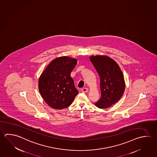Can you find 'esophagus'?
Instances as JSON below:
<instances>
[{
    "label": "esophagus",
    "mask_w": 157,
    "mask_h": 157,
    "mask_svg": "<svg viewBox=\"0 0 157 157\" xmlns=\"http://www.w3.org/2000/svg\"><path fill=\"white\" fill-rule=\"evenodd\" d=\"M81 91L83 92V93H85V92H87L88 91V89H87V88H82V89H81Z\"/></svg>",
    "instance_id": "1"
}]
</instances>
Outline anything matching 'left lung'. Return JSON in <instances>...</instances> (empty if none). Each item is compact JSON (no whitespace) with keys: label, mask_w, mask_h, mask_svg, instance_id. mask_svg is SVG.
Here are the masks:
<instances>
[{"label":"left lung","mask_w":157,"mask_h":157,"mask_svg":"<svg viewBox=\"0 0 157 157\" xmlns=\"http://www.w3.org/2000/svg\"><path fill=\"white\" fill-rule=\"evenodd\" d=\"M90 60L100 76L101 97L95 103L106 109L118 102L125 90L122 72L117 63L105 56H91Z\"/></svg>","instance_id":"1"}]
</instances>
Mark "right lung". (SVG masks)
I'll list each match as a JSON object with an SVG mask.
<instances>
[{
	"mask_svg": "<svg viewBox=\"0 0 157 157\" xmlns=\"http://www.w3.org/2000/svg\"><path fill=\"white\" fill-rule=\"evenodd\" d=\"M76 63L75 59L58 57L52 61L41 75L39 80L40 94L52 109L67 107L78 94L70 75Z\"/></svg>",
	"mask_w": 157,
	"mask_h": 157,
	"instance_id": "1",
	"label": "right lung"
}]
</instances>
